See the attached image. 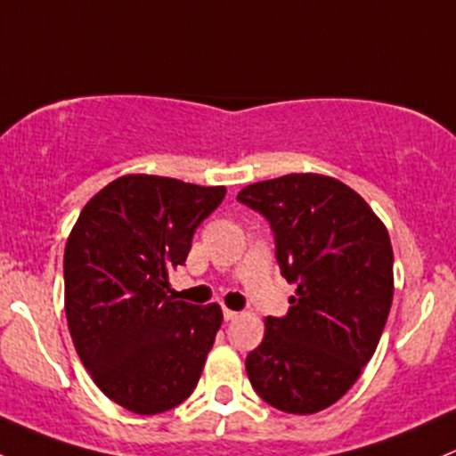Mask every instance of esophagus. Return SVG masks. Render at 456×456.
<instances>
[{
    "label": "esophagus",
    "instance_id": "34e87169",
    "mask_svg": "<svg viewBox=\"0 0 456 456\" xmlns=\"http://www.w3.org/2000/svg\"><path fill=\"white\" fill-rule=\"evenodd\" d=\"M223 318H224V320H233V318H238V312H233V309H227V307H224V309H223Z\"/></svg>",
    "mask_w": 456,
    "mask_h": 456
}]
</instances>
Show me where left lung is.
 Here are the masks:
<instances>
[{
    "mask_svg": "<svg viewBox=\"0 0 456 456\" xmlns=\"http://www.w3.org/2000/svg\"><path fill=\"white\" fill-rule=\"evenodd\" d=\"M238 201L268 220L281 274L297 285L292 307L266 318L262 344L248 353V381L279 411H322L353 387L387 322V229L354 190L324 175L253 183Z\"/></svg>",
    "mask_w": 456,
    "mask_h": 456,
    "instance_id": "8db88e82",
    "label": "left lung"
}]
</instances>
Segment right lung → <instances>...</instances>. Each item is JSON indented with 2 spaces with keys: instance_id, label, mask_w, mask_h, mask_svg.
<instances>
[{
  "instance_id": "obj_1",
  "label": "right lung",
  "mask_w": 456,
  "mask_h": 456,
  "mask_svg": "<svg viewBox=\"0 0 456 456\" xmlns=\"http://www.w3.org/2000/svg\"><path fill=\"white\" fill-rule=\"evenodd\" d=\"M224 186L125 175L94 194L64 248V309L75 350L110 400L168 411L201 379L223 312L168 297L192 236Z\"/></svg>"
}]
</instances>
